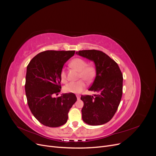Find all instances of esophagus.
Masks as SVG:
<instances>
[{
	"instance_id": "34e87169",
	"label": "esophagus",
	"mask_w": 156,
	"mask_h": 156,
	"mask_svg": "<svg viewBox=\"0 0 156 156\" xmlns=\"http://www.w3.org/2000/svg\"><path fill=\"white\" fill-rule=\"evenodd\" d=\"M76 97H77V100H79V99H80V97H81V96H80V95H76Z\"/></svg>"
}]
</instances>
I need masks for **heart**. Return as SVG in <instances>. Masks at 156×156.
I'll return each instance as SVG.
<instances>
[{
    "label": "heart",
    "instance_id": "heart-1",
    "mask_svg": "<svg viewBox=\"0 0 156 156\" xmlns=\"http://www.w3.org/2000/svg\"><path fill=\"white\" fill-rule=\"evenodd\" d=\"M69 66L79 72V77L82 78L87 81H91L95 76V68L92 65H87L84 60L79 58L73 59L69 62ZM60 79L62 83L66 82V73L63 69L60 72ZM86 85L83 80L76 82H71L64 87V91L66 92L80 93L84 89Z\"/></svg>",
    "mask_w": 156,
    "mask_h": 156
}]
</instances>
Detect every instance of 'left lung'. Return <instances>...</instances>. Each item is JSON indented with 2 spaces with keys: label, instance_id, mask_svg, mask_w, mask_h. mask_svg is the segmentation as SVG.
<instances>
[{
  "label": "left lung",
  "instance_id": "left-lung-1",
  "mask_svg": "<svg viewBox=\"0 0 156 156\" xmlns=\"http://www.w3.org/2000/svg\"><path fill=\"white\" fill-rule=\"evenodd\" d=\"M76 54L92 61L96 68V77L88 90L98 94L81 96L84 103L83 120L90 126L104 124L111 120L120 103L123 85L122 72L115 61L102 51L83 50Z\"/></svg>",
  "mask_w": 156,
  "mask_h": 156
}]
</instances>
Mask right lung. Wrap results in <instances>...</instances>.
I'll return each mask as SVG.
<instances>
[{
    "instance_id": "obj_1",
    "label": "right lung",
    "mask_w": 156,
    "mask_h": 156,
    "mask_svg": "<svg viewBox=\"0 0 156 156\" xmlns=\"http://www.w3.org/2000/svg\"><path fill=\"white\" fill-rule=\"evenodd\" d=\"M75 51H45L36 55L27 68L25 92L32 114L41 124L51 127L66 123L69 108L77 101L73 93L60 92V72Z\"/></svg>"
}]
</instances>
